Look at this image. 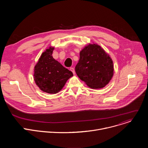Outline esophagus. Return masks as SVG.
I'll return each instance as SVG.
<instances>
[{
	"label": "esophagus",
	"instance_id": "1",
	"mask_svg": "<svg viewBox=\"0 0 148 148\" xmlns=\"http://www.w3.org/2000/svg\"><path fill=\"white\" fill-rule=\"evenodd\" d=\"M70 70L73 72V73L74 74H75V70H74V67H71V68H70Z\"/></svg>",
	"mask_w": 148,
	"mask_h": 148
}]
</instances>
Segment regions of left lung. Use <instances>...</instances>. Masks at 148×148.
<instances>
[{
    "label": "left lung",
    "instance_id": "obj_1",
    "mask_svg": "<svg viewBox=\"0 0 148 148\" xmlns=\"http://www.w3.org/2000/svg\"><path fill=\"white\" fill-rule=\"evenodd\" d=\"M79 78L92 89L106 86L114 75V64L110 56L97 44L89 43L79 52L75 66Z\"/></svg>",
    "mask_w": 148,
    "mask_h": 148
}]
</instances>
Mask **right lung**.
I'll return each mask as SVG.
<instances>
[{
	"label": "right lung",
	"instance_id": "obj_1",
	"mask_svg": "<svg viewBox=\"0 0 148 148\" xmlns=\"http://www.w3.org/2000/svg\"><path fill=\"white\" fill-rule=\"evenodd\" d=\"M54 47L50 46L41 54L34 67V80L40 90L54 94L64 87L73 73L63 67L52 56Z\"/></svg>",
	"mask_w": 148,
	"mask_h": 148
}]
</instances>
